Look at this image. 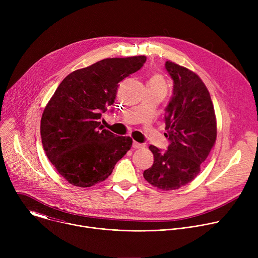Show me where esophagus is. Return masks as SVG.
Wrapping results in <instances>:
<instances>
[{
	"instance_id": "34e87169",
	"label": "esophagus",
	"mask_w": 258,
	"mask_h": 258,
	"mask_svg": "<svg viewBox=\"0 0 258 258\" xmlns=\"http://www.w3.org/2000/svg\"><path fill=\"white\" fill-rule=\"evenodd\" d=\"M144 146H145L144 144H141V143H138V142H134V143H133V148H135V149L143 148Z\"/></svg>"
}]
</instances>
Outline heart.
<instances>
[{
  "label": "heart",
  "mask_w": 258,
  "mask_h": 258,
  "mask_svg": "<svg viewBox=\"0 0 258 258\" xmlns=\"http://www.w3.org/2000/svg\"><path fill=\"white\" fill-rule=\"evenodd\" d=\"M149 85H152V86H155V87H159V88H163V89H166V83L164 81V79L160 76V75H154L150 78L149 82H148Z\"/></svg>",
  "instance_id": "b5f03b06"
}]
</instances>
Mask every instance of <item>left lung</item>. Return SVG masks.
<instances>
[{"mask_svg":"<svg viewBox=\"0 0 258 258\" xmlns=\"http://www.w3.org/2000/svg\"><path fill=\"white\" fill-rule=\"evenodd\" d=\"M165 68L173 81L164 116L169 145L166 151L149 146L154 162L143 175L152 186L169 191L199 174L216 140V119L209 92L196 73L171 61Z\"/></svg>","mask_w":258,"mask_h":258,"instance_id":"left-lung-1","label":"left lung"}]
</instances>
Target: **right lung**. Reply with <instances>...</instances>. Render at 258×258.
Here are the masks:
<instances>
[{
	"instance_id": "1",
	"label": "right lung",
	"mask_w": 258,
	"mask_h": 258,
	"mask_svg": "<svg viewBox=\"0 0 258 258\" xmlns=\"http://www.w3.org/2000/svg\"><path fill=\"white\" fill-rule=\"evenodd\" d=\"M145 62V56L107 58L73 71L47 104L41 120L44 150L71 185L105 180L131 149L133 140L103 128L101 117L114 103L120 82Z\"/></svg>"
}]
</instances>
